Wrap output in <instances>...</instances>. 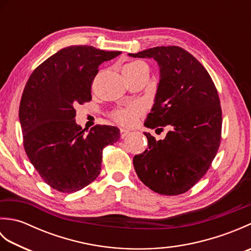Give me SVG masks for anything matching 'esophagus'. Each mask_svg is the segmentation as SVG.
I'll return each mask as SVG.
<instances>
[{"label": "esophagus", "mask_w": 251, "mask_h": 251, "mask_svg": "<svg viewBox=\"0 0 251 251\" xmlns=\"http://www.w3.org/2000/svg\"><path fill=\"white\" fill-rule=\"evenodd\" d=\"M120 134H121V138L123 139V138H125L127 135L129 134V131L124 129V128H121V129H120Z\"/></svg>", "instance_id": "obj_1"}]
</instances>
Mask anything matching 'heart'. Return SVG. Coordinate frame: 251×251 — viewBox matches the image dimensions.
Listing matches in <instances>:
<instances>
[{"label":"heart","mask_w":251,"mask_h":251,"mask_svg":"<svg viewBox=\"0 0 251 251\" xmlns=\"http://www.w3.org/2000/svg\"><path fill=\"white\" fill-rule=\"evenodd\" d=\"M140 68H147L145 63L141 61H131L123 68V73L129 74L135 72ZM143 113V108L140 104H131L126 108L117 109L112 113V119H113L117 124L125 127H130L137 122V119Z\"/></svg>","instance_id":"1"}]
</instances>
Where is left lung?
I'll list each match as a JSON object with an SVG mask.
<instances>
[{"label": "left lung", "instance_id": "8db88e82", "mask_svg": "<svg viewBox=\"0 0 251 251\" xmlns=\"http://www.w3.org/2000/svg\"><path fill=\"white\" fill-rule=\"evenodd\" d=\"M129 56L157 61L161 78L145 125L170 128L158 141L145 132L148 149L134 157L136 173L158 194L185 193L204 177L220 146L222 111L215 83L201 63L179 46H157Z\"/></svg>", "mask_w": 251, "mask_h": 251}]
</instances>
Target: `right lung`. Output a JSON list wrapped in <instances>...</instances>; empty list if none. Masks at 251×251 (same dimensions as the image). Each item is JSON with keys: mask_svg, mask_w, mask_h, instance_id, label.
I'll return each instance as SVG.
<instances>
[{"mask_svg": "<svg viewBox=\"0 0 251 251\" xmlns=\"http://www.w3.org/2000/svg\"><path fill=\"white\" fill-rule=\"evenodd\" d=\"M120 54L69 46L35 68L26 82L19 105L24 148L50 188L73 193L92 183L100 174L103 149L119 141L114 126L96 125L85 135L74 108L92 100L98 67Z\"/></svg>", "mask_w": 251, "mask_h": 251, "instance_id": "obj_1", "label": "right lung"}]
</instances>
